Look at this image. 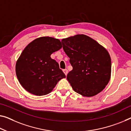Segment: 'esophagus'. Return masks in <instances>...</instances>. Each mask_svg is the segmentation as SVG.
I'll return each instance as SVG.
<instances>
[{"label": "esophagus", "mask_w": 131, "mask_h": 131, "mask_svg": "<svg viewBox=\"0 0 131 131\" xmlns=\"http://www.w3.org/2000/svg\"><path fill=\"white\" fill-rule=\"evenodd\" d=\"M63 72H64V74H66V75H67V74H68V70L64 69V70H63Z\"/></svg>", "instance_id": "esophagus-1"}]
</instances>
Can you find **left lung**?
<instances>
[{
  "instance_id": "left-lung-1",
  "label": "left lung",
  "mask_w": 131,
  "mask_h": 131,
  "mask_svg": "<svg viewBox=\"0 0 131 131\" xmlns=\"http://www.w3.org/2000/svg\"><path fill=\"white\" fill-rule=\"evenodd\" d=\"M61 43L72 67L67 79L74 91L87 97L101 92L111 74V60L105 48L85 35L63 39Z\"/></svg>"
}]
</instances>
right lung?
I'll return each mask as SVG.
<instances>
[{
	"label": "right lung",
	"instance_id": "1",
	"mask_svg": "<svg viewBox=\"0 0 131 131\" xmlns=\"http://www.w3.org/2000/svg\"><path fill=\"white\" fill-rule=\"evenodd\" d=\"M59 39L41 37L34 40L22 51L16 64V73L21 85L35 95H45L53 91L66 75L51 54L61 49Z\"/></svg>",
	"mask_w": 131,
	"mask_h": 131
}]
</instances>
